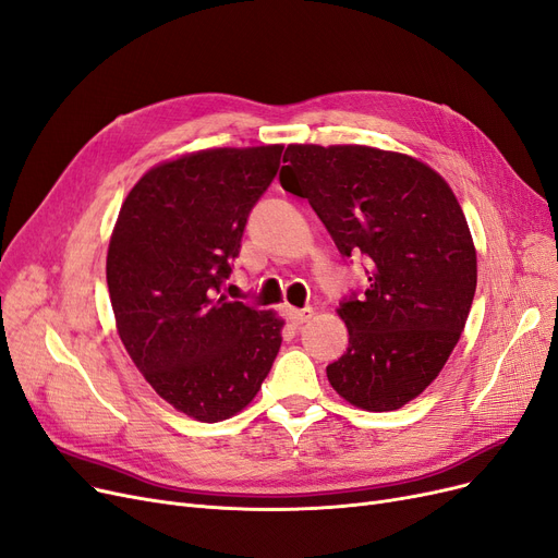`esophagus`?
<instances>
[{
  "label": "esophagus",
  "instance_id": "esophagus-1",
  "mask_svg": "<svg viewBox=\"0 0 558 558\" xmlns=\"http://www.w3.org/2000/svg\"><path fill=\"white\" fill-rule=\"evenodd\" d=\"M286 314H288V320H291L293 325H304L306 320H311V316H314V308H311V306H306V308L288 306Z\"/></svg>",
  "mask_w": 558,
  "mask_h": 558
}]
</instances>
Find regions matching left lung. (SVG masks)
I'll return each instance as SVG.
<instances>
[{"label":"left lung","instance_id":"1","mask_svg":"<svg viewBox=\"0 0 558 558\" xmlns=\"http://www.w3.org/2000/svg\"><path fill=\"white\" fill-rule=\"evenodd\" d=\"M281 187L308 198L343 256L371 258L364 295L337 314L348 350L327 380L350 405H408L447 364L476 293V247L449 183L412 155L291 144Z\"/></svg>","mask_w":558,"mask_h":558}]
</instances>
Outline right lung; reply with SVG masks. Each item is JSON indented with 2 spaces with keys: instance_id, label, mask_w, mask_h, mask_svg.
Listing matches in <instances>:
<instances>
[{
  "instance_id": "1",
  "label": "right lung",
  "mask_w": 558,
  "mask_h": 558,
  "mask_svg": "<svg viewBox=\"0 0 558 558\" xmlns=\"http://www.w3.org/2000/svg\"><path fill=\"white\" fill-rule=\"evenodd\" d=\"M281 144L206 148L148 169L107 250L119 337L178 412L217 423L247 408L272 368L283 320L219 293Z\"/></svg>"
}]
</instances>
